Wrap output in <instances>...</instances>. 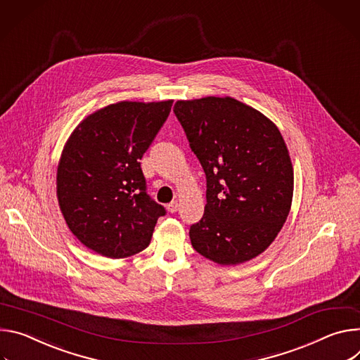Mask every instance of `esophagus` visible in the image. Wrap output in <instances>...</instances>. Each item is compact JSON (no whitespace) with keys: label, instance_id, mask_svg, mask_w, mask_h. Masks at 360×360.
I'll use <instances>...</instances> for the list:
<instances>
[{"label":"esophagus","instance_id":"1","mask_svg":"<svg viewBox=\"0 0 360 360\" xmlns=\"http://www.w3.org/2000/svg\"><path fill=\"white\" fill-rule=\"evenodd\" d=\"M167 207V212L169 213H176L179 210V202H172L170 205L166 206Z\"/></svg>","mask_w":360,"mask_h":360}]
</instances>
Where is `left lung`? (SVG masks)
Instances as JSON below:
<instances>
[{
	"label": "left lung",
	"instance_id": "obj_1",
	"mask_svg": "<svg viewBox=\"0 0 360 360\" xmlns=\"http://www.w3.org/2000/svg\"><path fill=\"white\" fill-rule=\"evenodd\" d=\"M174 114L207 180L205 214L190 227L193 249L233 266L263 253L293 198V166L277 126L231 97L179 100Z\"/></svg>",
	"mask_w": 360,
	"mask_h": 360
}]
</instances>
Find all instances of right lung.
I'll list each match as a JSON object with an SVG mask.
<instances>
[{
	"label": "right lung",
	"mask_w": 360,
	"mask_h": 360,
	"mask_svg": "<svg viewBox=\"0 0 360 360\" xmlns=\"http://www.w3.org/2000/svg\"><path fill=\"white\" fill-rule=\"evenodd\" d=\"M173 100L118 101L68 137L57 169V198L71 233L90 250L124 259L144 250L165 216L151 200L140 160L167 120Z\"/></svg>",
	"instance_id": "1"
}]
</instances>
